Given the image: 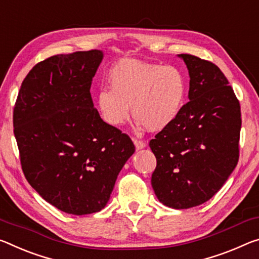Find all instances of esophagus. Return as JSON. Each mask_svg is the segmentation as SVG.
Masks as SVG:
<instances>
[{
    "label": "esophagus",
    "instance_id": "esophagus-1",
    "mask_svg": "<svg viewBox=\"0 0 259 259\" xmlns=\"http://www.w3.org/2000/svg\"><path fill=\"white\" fill-rule=\"evenodd\" d=\"M134 144H135V146H136V150H142L146 146L145 142H143V141H141V139H137V138H134Z\"/></svg>",
    "mask_w": 259,
    "mask_h": 259
}]
</instances>
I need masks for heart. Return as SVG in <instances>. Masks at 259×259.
Wrapping results in <instances>:
<instances>
[{
	"label": "heart",
	"mask_w": 259,
	"mask_h": 259,
	"mask_svg": "<svg viewBox=\"0 0 259 259\" xmlns=\"http://www.w3.org/2000/svg\"><path fill=\"white\" fill-rule=\"evenodd\" d=\"M109 90L97 94V108L102 120L118 126L133 115L146 129L158 131L173 123L182 109L187 80L173 65L145 63L125 59L108 75Z\"/></svg>",
	"instance_id": "obj_1"
}]
</instances>
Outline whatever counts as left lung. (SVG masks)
<instances>
[{
  "label": "left lung",
  "mask_w": 259,
  "mask_h": 259,
  "mask_svg": "<svg viewBox=\"0 0 259 259\" xmlns=\"http://www.w3.org/2000/svg\"><path fill=\"white\" fill-rule=\"evenodd\" d=\"M190 76L189 101L173 123L155 135L152 188L168 207L190 208L207 202L236 167L241 107L233 88L210 61L179 55Z\"/></svg>",
  "instance_id": "1"
}]
</instances>
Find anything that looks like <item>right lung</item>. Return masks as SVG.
Returning a JSON list of instances; mask_svg holds the SVG:
<instances>
[{
  "label": "right lung",
  "instance_id": "right-lung-1",
  "mask_svg": "<svg viewBox=\"0 0 259 259\" xmlns=\"http://www.w3.org/2000/svg\"><path fill=\"white\" fill-rule=\"evenodd\" d=\"M92 49L48 57L20 86L14 134L23 173L42 198L65 213L106 206L133 141L93 107L92 79L102 60Z\"/></svg>",
  "mask_w": 259,
  "mask_h": 259
}]
</instances>
